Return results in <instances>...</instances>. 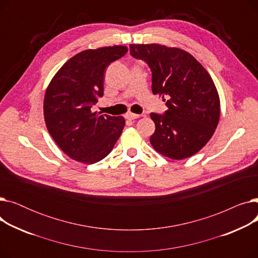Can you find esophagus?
<instances>
[{
  "label": "esophagus",
  "mask_w": 258,
  "mask_h": 258,
  "mask_svg": "<svg viewBox=\"0 0 258 258\" xmlns=\"http://www.w3.org/2000/svg\"><path fill=\"white\" fill-rule=\"evenodd\" d=\"M126 119H128V120H134V119H137V118H139L140 117V115H138V114H134V113H127V114H125V116H124Z\"/></svg>",
  "instance_id": "1"
}]
</instances>
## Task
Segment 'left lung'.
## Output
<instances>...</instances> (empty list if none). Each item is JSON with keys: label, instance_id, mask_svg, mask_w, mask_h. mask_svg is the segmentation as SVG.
Returning <instances> with one entry per match:
<instances>
[{"label": "left lung", "instance_id": "left-lung-1", "mask_svg": "<svg viewBox=\"0 0 258 258\" xmlns=\"http://www.w3.org/2000/svg\"><path fill=\"white\" fill-rule=\"evenodd\" d=\"M130 53L150 67L153 93L168 97L167 111L151 113L156 124L152 145L170 159L194 156L210 140L220 120V97L209 73L179 48L130 45Z\"/></svg>", "mask_w": 258, "mask_h": 258}]
</instances>
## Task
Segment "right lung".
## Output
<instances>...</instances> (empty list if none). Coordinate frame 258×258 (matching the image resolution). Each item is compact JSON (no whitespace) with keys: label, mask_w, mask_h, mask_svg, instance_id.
Instances as JSON below:
<instances>
[{"label":"right lung","mask_w":258,"mask_h":258,"mask_svg":"<svg viewBox=\"0 0 258 258\" xmlns=\"http://www.w3.org/2000/svg\"><path fill=\"white\" fill-rule=\"evenodd\" d=\"M127 52L124 46L86 50L68 60L51 80L44 100L48 132L70 158L94 164L119 139L125 120L92 112L103 96L105 69Z\"/></svg>","instance_id":"obj_1"}]
</instances>
